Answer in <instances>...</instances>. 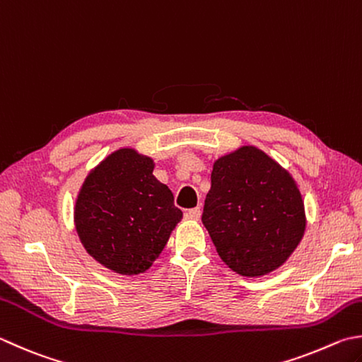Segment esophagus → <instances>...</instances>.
Instances as JSON below:
<instances>
[{
    "mask_svg": "<svg viewBox=\"0 0 362 362\" xmlns=\"http://www.w3.org/2000/svg\"><path fill=\"white\" fill-rule=\"evenodd\" d=\"M200 216H202L200 208H192V209L187 211V217L190 221H199Z\"/></svg>",
    "mask_w": 362,
    "mask_h": 362,
    "instance_id": "34e87169",
    "label": "esophagus"
}]
</instances>
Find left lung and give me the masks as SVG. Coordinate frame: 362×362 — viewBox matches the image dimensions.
<instances>
[{
  "label": "left lung",
  "mask_w": 362,
  "mask_h": 362,
  "mask_svg": "<svg viewBox=\"0 0 362 362\" xmlns=\"http://www.w3.org/2000/svg\"><path fill=\"white\" fill-rule=\"evenodd\" d=\"M202 222L230 269L260 277L282 266L301 243L304 202L287 170L245 145L214 160Z\"/></svg>",
  "instance_id": "left-lung-1"
}]
</instances>
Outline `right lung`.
<instances>
[{
    "mask_svg": "<svg viewBox=\"0 0 362 362\" xmlns=\"http://www.w3.org/2000/svg\"><path fill=\"white\" fill-rule=\"evenodd\" d=\"M153 170L151 158L119 148L88 173L75 199L74 223L83 247L122 276L151 268L182 219L172 190Z\"/></svg>",
    "mask_w": 362,
    "mask_h": 362,
    "instance_id": "right-lung-1",
    "label": "right lung"
}]
</instances>
